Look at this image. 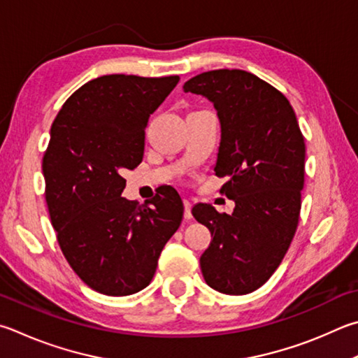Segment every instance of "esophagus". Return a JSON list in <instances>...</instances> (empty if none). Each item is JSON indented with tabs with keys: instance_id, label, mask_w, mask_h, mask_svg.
<instances>
[{
	"instance_id": "esophagus-1",
	"label": "esophagus",
	"mask_w": 358,
	"mask_h": 358,
	"mask_svg": "<svg viewBox=\"0 0 358 358\" xmlns=\"http://www.w3.org/2000/svg\"><path fill=\"white\" fill-rule=\"evenodd\" d=\"M191 208H192L191 201H189V200H185V219H186V220H191V219H192Z\"/></svg>"
}]
</instances>
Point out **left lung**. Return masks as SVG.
Returning <instances> with one entry per match:
<instances>
[{"mask_svg":"<svg viewBox=\"0 0 358 358\" xmlns=\"http://www.w3.org/2000/svg\"><path fill=\"white\" fill-rule=\"evenodd\" d=\"M213 103L220 125L214 172L227 178L231 214L192 208L211 231L201 253L205 282L224 294H247L269 280L294 238L305 175V142L287 96L244 70H213L185 83Z\"/></svg>","mask_w":358,"mask_h":358,"instance_id":"obj_1","label":"left lung"}]
</instances>
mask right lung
<instances>
[{
    "instance_id": "1",
    "label": "right lung",
    "mask_w": 358,
    "mask_h": 358,
    "mask_svg": "<svg viewBox=\"0 0 358 358\" xmlns=\"http://www.w3.org/2000/svg\"><path fill=\"white\" fill-rule=\"evenodd\" d=\"M178 76L105 75L81 86L51 125L45 177L51 224L81 280L106 296H128L152 282L166 243L183 219L167 186L148 203L122 197L144 157L145 128Z\"/></svg>"
}]
</instances>
